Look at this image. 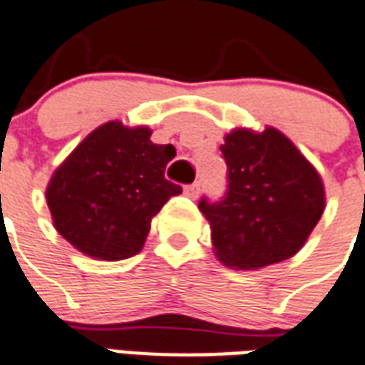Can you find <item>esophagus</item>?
<instances>
[{"label": "esophagus", "instance_id": "esophagus-1", "mask_svg": "<svg viewBox=\"0 0 365 365\" xmlns=\"http://www.w3.org/2000/svg\"><path fill=\"white\" fill-rule=\"evenodd\" d=\"M185 194L188 198H198V194H200V182H192V185L186 186Z\"/></svg>", "mask_w": 365, "mask_h": 365}]
</instances>
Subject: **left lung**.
<instances>
[{"instance_id":"left-lung-1","label":"left lung","mask_w":365,"mask_h":365,"mask_svg":"<svg viewBox=\"0 0 365 365\" xmlns=\"http://www.w3.org/2000/svg\"><path fill=\"white\" fill-rule=\"evenodd\" d=\"M220 150L230 180L225 198L198 204L217 260L235 270H259L294 257L323 215L317 169L272 126L235 128Z\"/></svg>"}]
</instances>
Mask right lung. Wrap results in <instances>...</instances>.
I'll list each match as a JSON object with an SVG mask.
<instances>
[{
	"instance_id": "right-lung-1",
	"label": "right lung",
	"mask_w": 365,
	"mask_h": 365,
	"mask_svg": "<svg viewBox=\"0 0 365 365\" xmlns=\"http://www.w3.org/2000/svg\"><path fill=\"white\" fill-rule=\"evenodd\" d=\"M148 126L110 120L63 159L46 186L56 231L87 257L124 260L143 249L153 215L182 192L165 179L177 155L157 145Z\"/></svg>"
}]
</instances>
